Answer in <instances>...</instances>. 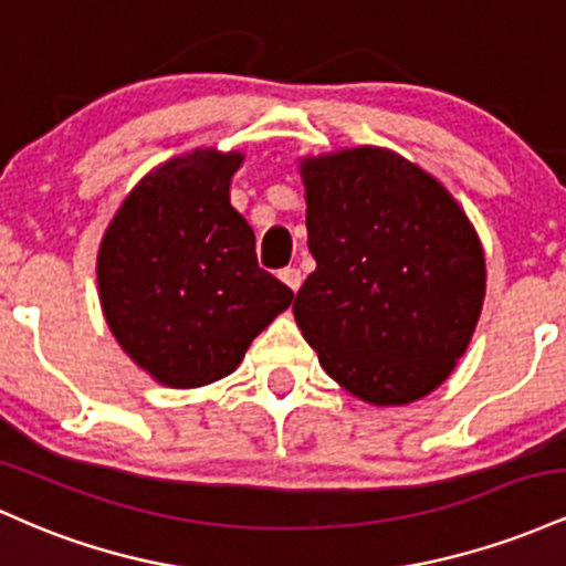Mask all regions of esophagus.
Wrapping results in <instances>:
<instances>
[{
  "instance_id": "1",
  "label": "esophagus",
  "mask_w": 566,
  "mask_h": 566,
  "mask_svg": "<svg viewBox=\"0 0 566 566\" xmlns=\"http://www.w3.org/2000/svg\"><path fill=\"white\" fill-rule=\"evenodd\" d=\"M279 279H282V282L287 284V287H290L292 292L301 290V284H303V274H301V269H295V265H287V269L279 271Z\"/></svg>"
}]
</instances>
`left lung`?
I'll return each mask as SVG.
<instances>
[{"label":"left lung","instance_id":"1","mask_svg":"<svg viewBox=\"0 0 566 566\" xmlns=\"http://www.w3.org/2000/svg\"><path fill=\"white\" fill-rule=\"evenodd\" d=\"M316 271L297 290V327L319 365L369 405L431 394L482 314L484 252L437 178L388 148L301 161Z\"/></svg>","mask_w":566,"mask_h":566}]
</instances>
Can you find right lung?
<instances>
[{
    "label": "right lung",
    "mask_w": 566,
    "mask_h": 566,
    "mask_svg": "<svg viewBox=\"0 0 566 566\" xmlns=\"http://www.w3.org/2000/svg\"><path fill=\"white\" fill-rule=\"evenodd\" d=\"M242 154L197 148L122 201L97 252L103 316L135 365L170 388L226 378L295 292L258 265L231 207Z\"/></svg>",
    "instance_id": "add662e5"
}]
</instances>
